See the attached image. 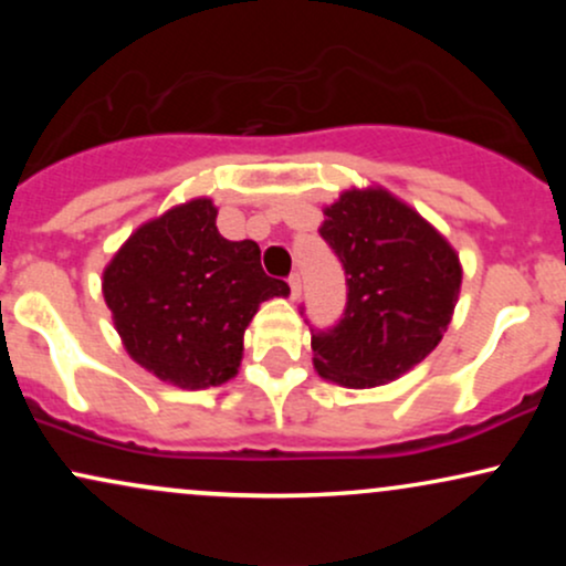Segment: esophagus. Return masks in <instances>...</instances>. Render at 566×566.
<instances>
[{"label":"esophagus","instance_id":"1","mask_svg":"<svg viewBox=\"0 0 566 566\" xmlns=\"http://www.w3.org/2000/svg\"><path fill=\"white\" fill-rule=\"evenodd\" d=\"M287 282H290V295H292V297L301 295V290H303V279H301V274H297V271H292Z\"/></svg>","mask_w":566,"mask_h":566}]
</instances>
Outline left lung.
<instances>
[{
	"label": "left lung",
	"mask_w": 566,
	"mask_h": 566,
	"mask_svg": "<svg viewBox=\"0 0 566 566\" xmlns=\"http://www.w3.org/2000/svg\"><path fill=\"white\" fill-rule=\"evenodd\" d=\"M322 239L346 271V308L311 329L314 367L348 388L396 380L439 346L460 292L447 239L382 188L346 191L324 210Z\"/></svg>",
	"instance_id": "1"
}]
</instances>
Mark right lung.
<instances>
[{
	"label": "right lung",
	"instance_id": "add662e5",
	"mask_svg": "<svg viewBox=\"0 0 566 566\" xmlns=\"http://www.w3.org/2000/svg\"><path fill=\"white\" fill-rule=\"evenodd\" d=\"M210 199H193L140 226L103 271V297L127 354L180 388L233 378L258 305L287 295L261 265L252 239L229 242Z\"/></svg>",
	"mask_w": 566,
	"mask_h": 566
}]
</instances>
